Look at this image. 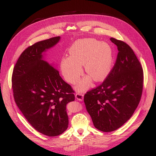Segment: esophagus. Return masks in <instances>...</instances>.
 <instances>
[{
    "mask_svg": "<svg viewBox=\"0 0 156 156\" xmlns=\"http://www.w3.org/2000/svg\"><path fill=\"white\" fill-rule=\"evenodd\" d=\"M75 98L80 101H82L83 100V98H84V94L83 93H77L76 95H75Z\"/></svg>",
    "mask_w": 156,
    "mask_h": 156,
    "instance_id": "esophagus-1",
    "label": "esophagus"
}]
</instances>
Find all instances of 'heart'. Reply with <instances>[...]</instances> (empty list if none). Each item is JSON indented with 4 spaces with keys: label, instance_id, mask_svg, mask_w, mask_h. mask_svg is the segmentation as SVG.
Here are the masks:
<instances>
[{
    "label": "heart",
    "instance_id": "b5f03b06",
    "mask_svg": "<svg viewBox=\"0 0 156 156\" xmlns=\"http://www.w3.org/2000/svg\"><path fill=\"white\" fill-rule=\"evenodd\" d=\"M70 57L61 62L62 74L70 83H75L83 73L82 65L89 75L77 84L79 92L85 91L92 78L96 82L104 80L112 70L114 54L112 48L107 42H100L94 38H86L75 41L69 50Z\"/></svg>",
    "mask_w": 156,
    "mask_h": 156
}]
</instances>
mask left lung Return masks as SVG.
<instances>
[{
  "instance_id": "8db88e82",
  "label": "left lung",
  "mask_w": 156,
  "mask_h": 156,
  "mask_svg": "<svg viewBox=\"0 0 156 156\" xmlns=\"http://www.w3.org/2000/svg\"><path fill=\"white\" fill-rule=\"evenodd\" d=\"M110 40L119 51L115 63L104 81L84 96L94 126L104 132L116 130L131 118L143 86V70L132 49L123 41Z\"/></svg>"
}]
</instances>
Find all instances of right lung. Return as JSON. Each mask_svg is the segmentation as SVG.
Listing matches in <instances>:
<instances>
[{
  "instance_id": "add662e5",
  "label": "right lung",
  "mask_w": 156,
  "mask_h": 156,
  "mask_svg": "<svg viewBox=\"0 0 156 156\" xmlns=\"http://www.w3.org/2000/svg\"><path fill=\"white\" fill-rule=\"evenodd\" d=\"M60 39V36L52 37L27 48L18 58L12 78L18 107L35 129L48 136L60 135L67 129L66 106L75 100L70 85L44 57Z\"/></svg>"
}]
</instances>
